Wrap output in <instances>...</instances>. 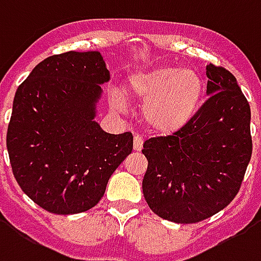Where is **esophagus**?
Returning a JSON list of instances; mask_svg holds the SVG:
<instances>
[{
  "instance_id": "esophagus-1",
  "label": "esophagus",
  "mask_w": 261,
  "mask_h": 261,
  "mask_svg": "<svg viewBox=\"0 0 261 261\" xmlns=\"http://www.w3.org/2000/svg\"><path fill=\"white\" fill-rule=\"evenodd\" d=\"M142 144H144V141H142V138L141 137H134V150H141L142 149Z\"/></svg>"
}]
</instances>
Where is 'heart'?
Masks as SVG:
<instances>
[{"mask_svg":"<svg viewBox=\"0 0 261 261\" xmlns=\"http://www.w3.org/2000/svg\"><path fill=\"white\" fill-rule=\"evenodd\" d=\"M204 82L198 71L174 66L138 71L127 80L124 95L144 103L142 117L158 134H173L184 128L198 113L203 99ZM113 103L121 108L115 96Z\"/></svg>","mask_w":261,"mask_h":261,"instance_id":"obj_1","label":"heart"}]
</instances>
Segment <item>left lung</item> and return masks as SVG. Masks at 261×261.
I'll return each instance as SVG.
<instances>
[{"label":"left lung","mask_w":261,"mask_h":261,"mask_svg":"<svg viewBox=\"0 0 261 261\" xmlns=\"http://www.w3.org/2000/svg\"><path fill=\"white\" fill-rule=\"evenodd\" d=\"M206 76L210 96L194 119L144 142L142 192L150 210L173 223H199L228 206L252 156L250 106L237 79L212 63Z\"/></svg>","instance_id":"obj_1"}]
</instances>
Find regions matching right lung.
Returning a JSON list of instances; mask_svg holds the SVG:
<instances>
[{
    "instance_id": "right-lung-1",
    "label": "right lung",
    "mask_w": 261,
    "mask_h": 261,
    "mask_svg": "<svg viewBox=\"0 0 261 261\" xmlns=\"http://www.w3.org/2000/svg\"><path fill=\"white\" fill-rule=\"evenodd\" d=\"M111 74L98 51L40 62L13 98L7 148L17 184L40 207L76 214L94 207L133 150V134H109L95 119Z\"/></svg>"
}]
</instances>
